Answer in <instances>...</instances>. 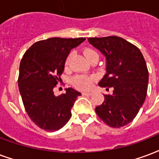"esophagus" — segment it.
Here are the masks:
<instances>
[{"label":"esophagus","mask_w":159,"mask_h":159,"mask_svg":"<svg viewBox=\"0 0 159 159\" xmlns=\"http://www.w3.org/2000/svg\"><path fill=\"white\" fill-rule=\"evenodd\" d=\"M82 94L85 95V96H90V95L93 94V93H91V92H83Z\"/></svg>","instance_id":"obj_1"}]
</instances>
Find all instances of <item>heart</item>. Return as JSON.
I'll list each match as a JSON object with an SVG mask.
<instances>
[{
	"label": "heart",
	"mask_w": 159,
	"mask_h": 159,
	"mask_svg": "<svg viewBox=\"0 0 159 159\" xmlns=\"http://www.w3.org/2000/svg\"><path fill=\"white\" fill-rule=\"evenodd\" d=\"M84 55L87 57L88 60H90L92 57L93 56H98V54L95 50L91 49V48H87L83 51ZM70 56H69L66 59V66H68L69 62H70ZM95 81V77L93 76H90V75H85V74H81V75H76L72 78L71 83L72 85L76 88V89H80V90H87L89 89L93 86V83Z\"/></svg>",
	"instance_id": "b5f03b06"
}]
</instances>
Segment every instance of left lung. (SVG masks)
Here are the masks:
<instances>
[{
  "mask_svg": "<svg viewBox=\"0 0 159 159\" xmlns=\"http://www.w3.org/2000/svg\"><path fill=\"white\" fill-rule=\"evenodd\" d=\"M89 42L106 56L107 73L98 83L113 89L95 108L98 116L109 126L120 128L131 122L145 101L148 70L140 50L117 36L89 38Z\"/></svg>",
  "mask_w": 159,
  "mask_h": 159,
  "instance_id": "8db88e82",
  "label": "left lung"
}]
</instances>
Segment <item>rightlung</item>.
<instances>
[{"label":"right lung","mask_w":159,"mask_h":159,"mask_svg":"<svg viewBox=\"0 0 159 159\" xmlns=\"http://www.w3.org/2000/svg\"><path fill=\"white\" fill-rule=\"evenodd\" d=\"M85 39L50 38L38 41L21 60L17 82L23 106L32 121L43 130H58L70 120V109L81 93L68 88L66 93L56 96L53 90L70 51Z\"/></svg>","instance_id":"right-lung-1"}]
</instances>
